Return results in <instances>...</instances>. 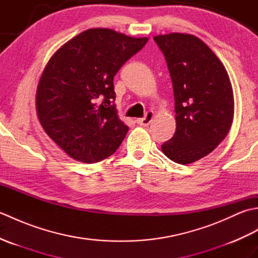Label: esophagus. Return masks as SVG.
<instances>
[{
	"label": "esophagus",
	"mask_w": 258,
	"mask_h": 258,
	"mask_svg": "<svg viewBox=\"0 0 258 258\" xmlns=\"http://www.w3.org/2000/svg\"><path fill=\"white\" fill-rule=\"evenodd\" d=\"M153 117H154V113H153V112H147L146 115H145V117L138 118V120H136V122H138V124H140L142 126H147V125H150V123L152 122Z\"/></svg>",
	"instance_id": "1"
}]
</instances>
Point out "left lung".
Wrapping results in <instances>:
<instances>
[{
    "label": "left lung",
    "instance_id": "left-lung-1",
    "mask_svg": "<svg viewBox=\"0 0 258 258\" xmlns=\"http://www.w3.org/2000/svg\"><path fill=\"white\" fill-rule=\"evenodd\" d=\"M173 82L176 131L162 152L178 164L210 154L234 119V93L221 59L201 38L185 33L156 35Z\"/></svg>",
    "mask_w": 258,
    "mask_h": 258
}]
</instances>
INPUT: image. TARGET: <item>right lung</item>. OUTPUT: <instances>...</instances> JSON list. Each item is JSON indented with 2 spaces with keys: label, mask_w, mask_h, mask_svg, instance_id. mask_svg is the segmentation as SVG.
Segmentation results:
<instances>
[{
  "label": "right lung",
  "mask_w": 258,
  "mask_h": 258,
  "mask_svg": "<svg viewBox=\"0 0 258 258\" xmlns=\"http://www.w3.org/2000/svg\"><path fill=\"white\" fill-rule=\"evenodd\" d=\"M147 41L96 27L71 38L48 59L37 84L36 114L70 157L94 163L118 149L128 126L117 114L113 79Z\"/></svg>",
  "instance_id": "add662e5"
}]
</instances>
